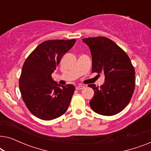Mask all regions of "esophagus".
Masks as SVG:
<instances>
[{"label":"esophagus","mask_w":151,"mask_h":151,"mask_svg":"<svg viewBox=\"0 0 151 151\" xmlns=\"http://www.w3.org/2000/svg\"><path fill=\"white\" fill-rule=\"evenodd\" d=\"M84 88V86H83V85H79V86H76V89L77 90H82V89H83Z\"/></svg>","instance_id":"obj_1"}]
</instances>
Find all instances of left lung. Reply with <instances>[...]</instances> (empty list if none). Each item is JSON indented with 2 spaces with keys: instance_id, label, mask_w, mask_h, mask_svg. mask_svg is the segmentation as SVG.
Listing matches in <instances>:
<instances>
[{
  "instance_id": "8db88e82",
  "label": "left lung",
  "mask_w": 151,
  "mask_h": 151,
  "mask_svg": "<svg viewBox=\"0 0 151 151\" xmlns=\"http://www.w3.org/2000/svg\"><path fill=\"white\" fill-rule=\"evenodd\" d=\"M89 47L92 72L104 74L100 87L89 84L94 96L89 102L97 113L106 116L117 114L129 104L135 89V69L128 55L106 37L82 39Z\"/></svg>"
}]
</instances>
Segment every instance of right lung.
<instances>
[{
    "mask_svg": "<svg viewBox=\"0 0 151 151\" xmlns=\"http://www.w3.org/2000/svg\"><path fill=\"white\" fill-rule=\"evenodd\" d=\"M75 42L76 39L45 41L31 53L22 66L19 79L22 98L38 118L51 120L68 109L75 86L58 84L51 74Z\"/></svg>",
    "mask_w": 151,
    "mask_h": 151,
    "instance_id": "add662e5",
    "label": "right lung"
}]
</instances>
